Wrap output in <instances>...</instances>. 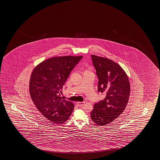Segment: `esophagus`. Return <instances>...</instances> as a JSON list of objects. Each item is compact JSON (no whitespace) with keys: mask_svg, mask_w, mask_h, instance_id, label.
<instances>
[{"mask_svg":"<svg viewBox=\"0 0 160 160\" xmlns=\"http://www.w3.org/2000/svg\"><path fill=\"white\" fill-rule=\"evenodd\" d=\"M85 103V102H78L76 103V104L78 106H82L84 105Z\"/></svg>","mask_w":160,"mask_h":160,"instance_id":"esophagus-1","label":"esophagus"}]
</instances>
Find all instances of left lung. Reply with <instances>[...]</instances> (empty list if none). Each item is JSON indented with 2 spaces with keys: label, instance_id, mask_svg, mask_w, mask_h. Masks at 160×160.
Returning <instances> with one entry per match:
<instances>
[{
  "label": "left lung",
  "instance_id": "obj_1",
  "mask_svg": "<svg viewBox=\"0 0 160 160\" xmlns=\"http://www.w3.org/2000/svg\"><path fill=\"white\" fill-rule=\"evenodd\" d=\"M98 78V92L105 98L96 103L91 112V119L100 126L115 120L123 112L130 94V82L123 69L106 58L91 55Z\"/></svg>",
  "mask_w": 160,
  "mask_h": 160
}]
</instances>
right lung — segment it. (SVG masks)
Instances as JSON below:
<instances>
[{
  "instance_id": "right-lung-1",
  "label": "right lung",
  "mask_w": 160,
  "mask_h": 160,
  "mask_svg": "<svg viewBox=\"0 0 160 160\" xmlns=\"http://www.w3.org/2000/svg\"><path fill=\"white\" fill-rule=\"evenodd\" d=\"M82 56H63L43 61L34 68L30 76L29 93L37 108L48 120L55 123L66 122L74 105L62 100L59 92L71 71Z\"/></svg>"
}]
</instances>
